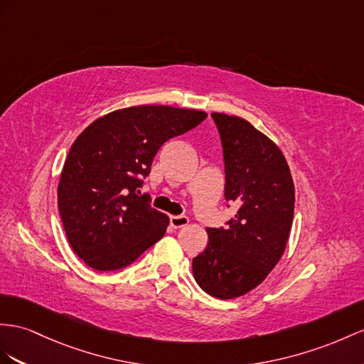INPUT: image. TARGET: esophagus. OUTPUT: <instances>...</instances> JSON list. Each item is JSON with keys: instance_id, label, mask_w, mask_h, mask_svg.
Here are the masks:
<instances>
[{"instance_id": "1", "label": "esophagus", "mask_w": 364, "mask_h": 364, "mask_svg": "<svg viewBox=\"0 0 364 364\" xmlns=\"http://www.w3.org/2000/svg\"><path fill=\"white\" fill-rule=\"evenodd\" d=\"M188 223H189V218L184 215H172L171 217V226L173 229H180V228L188 226Z\"/></svg>"}]
</instances>
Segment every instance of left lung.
<instances>
[{
    "mask_svg": "<svg viewBox=\"0 0 364 364\" xmlns=\"http://www.w3.org/2000/svg\"><path fill=\"white\" fill-rule=\"evenodd\" d=\"M225 160V198L238 210L225 228H208L193 258L195 282L220 300L252 291L282 258L294 220V181L278 146L249 121L212 114Z\"/></svg>",
    "mask_w": 364,
    "mask_h": 364,
    "instance_id": "1",
    "label": "left lung"
}]
</instances>
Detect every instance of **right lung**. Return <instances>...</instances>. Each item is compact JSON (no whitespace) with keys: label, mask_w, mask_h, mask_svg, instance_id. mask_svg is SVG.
<instances>
[{"label":"right lung","mask_w":364,"mask_h":364,"mask_svg":"<svg viewBox=\"0 0 364 364\" xmlns=\"http://www.w3.org/2000/svg\"><path fill=\"white\" fill-rule=\"evenodd\" d=\"M201 110L134 106L93 121L72 144L58 184L69 245L95 271H118L161 240L169 217L138 195L167 139L206 119Z\"/></svg>","instance_id":"obj_1"}]
</instances>
